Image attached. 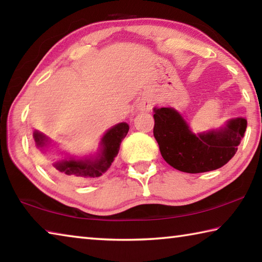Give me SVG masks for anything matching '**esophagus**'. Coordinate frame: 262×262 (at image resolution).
Instances as JSON below:
<instances>
[{
	"mask_svg": "<svg viewBox=\"0 0 262 262\" xmlns=\"http://www.w3.org/2000/svg\"><path fill=\"white\" fill-rule=\"evenodd\" d=\"M152 101L151 100H148V99H144L142 100L141 103L139 104V107L142 110V111H150L152 108Z\"/></svg>",
	"mask_w": 262,
	"mask_h": 262,
	"instance_id": "obj_1",
	"label": "esophagus"
}]
</instances>
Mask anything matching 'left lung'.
I'll return each instance as SVG.
<instances>
[{"instance_id": "obj_1", "label": "left lung", "mask_w": 262, "mask_h": 262, "mask_svg": "<svg viewBox=\"0 0 262 262\" xmlns=\"http://www.w3.org/2000/svg\"><path fill=\"white\" fill-rule=\"evenodd\" d=\"M154 136L165 162L186 173H201L225 165L245 134V118L229 120L221 129L194 134L174 108H154Z\"/></svg>"}]
</instances>
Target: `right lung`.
<instances>
[{"label":"right lung","instance_id":"right-lung-1","mask_svg":"<svg viewBox=\"0 0 262 262\" xmlns=\"http://www.w3.org/2000/svg\"><path fill=\"white\" fill-rule=\"evenodd\" d=\"M128 130H129V126L126 122L118 123L105 133L100 142L98 156L84 159H62V161L53 163L51 168L62 178L75 181V183H84V181L98 178L108 170L114 158L117 157L121 141L126 137ZM33 139L37 149L41 152H45L50 144V139L38 130H34Z\"/></svg>","mask_w":262,"mask_h":262}]
</instances>
